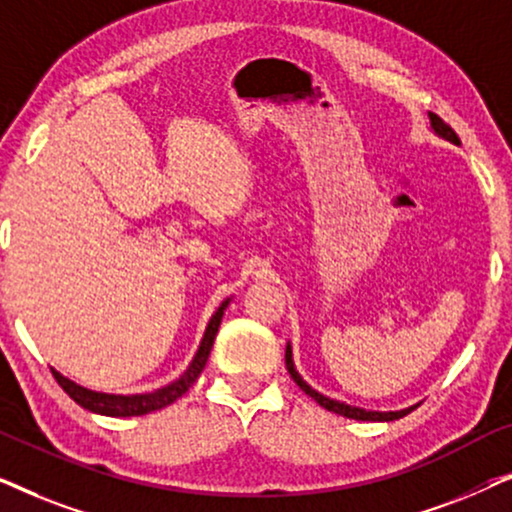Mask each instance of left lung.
I'll return each mask as SVG.
<instances>
[{
  "instance_id": "1",
  "label": "left lung",
  "mask_w": 512,
  "mask_h": 512,
  "mask_svg": "<svg viewBox=\"0 0 512 512\" xmlns=\"http://www.w3.org/2000/svg\"><path fill=\"white\" fill-rule=\"evenodd\" d=\"M429 121H431V130L436 132L438 137L447 139V142L452 144H461L457 132H454L450 125H447L443 118L433 114V111H429ZM286 370H289V375L293 377V382L298 384L300 389L305 391L307 396H312L314 401H317L321 408L331 410L335 412V415H342V417H349V419H361V422H394V419H401L408 415V412H412L417 408V405H410V408L405 410H389V412H380V410H366V408H356V405H347L342 401H335V398H328L324 394H319L317 389H312L310 384H307L303 377H300V373L296 370V363H293V352H291V345H286Z\"/></svg>"
}]
</instances>
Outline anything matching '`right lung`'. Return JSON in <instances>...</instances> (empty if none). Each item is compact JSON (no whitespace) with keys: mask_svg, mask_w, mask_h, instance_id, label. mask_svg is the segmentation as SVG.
I'll use <instances>...</instances> for the list:
<instances>
[{"mask_svg":"<svg viewBox=\"0 0 512 512\" xmlns=\"http://www.w3.org/2000/svg\"><path fill=\"white\" fill-rule=\"evenodd\" d=\"M228 303H230V298L223 300V303L219 305V310L212 314V319H209V324L205 328V335H202L198 352H195L191 366L184 370V375H179V380L165 384V387H160L156 391H149V394H128V396L104 394V391H93V389L81 387V384L72 382L69 377L60 375L58 370L51 368L53 377L58 380L60 387L67 391L69 398H74V401L79 403L81 408H86L90 412H97V415L139 417V415H149V412H153V410L167 408V405L174 403L177 398H181L188 389H191V384L198 380L202 368L207 366L209 352H212V347H214V338H216V333H219L223 312H226Z\"/></svg>","mask_w":512,"mask_h":512,"instance_id":"obj_1","label":"right lung"}]
</instances>
